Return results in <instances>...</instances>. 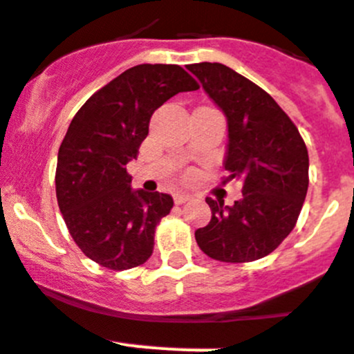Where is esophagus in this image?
Returning <instances> with one entry per match:
<instances>
[{
    "label": "esophagus",
    "mask_w": 354,
    "mask_h": 354,
    "mask_svg": "<svg viewBox=\"0 0 354 354\" xmlns=\"http://www.w3.org/2000/svg\"><path fill=\"white\" fill-rule=\"evenodd\" d=\"M190 199V196L187 194H174V203L176 205H183V203H187Z\"/></svg>",
    "instance_id": "obj_1"
}]
</instances>
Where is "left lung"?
Returning <instances> with one entry per match:
<instances>
[{
    "mask_svg": "<svg viewBox=\"0 0 354 354\" xmlns=\"http://www.w3.org/2000/svg\"><path fill=\"white\" fill-rule=\"evenodd\" d=\"M187 69L228 119L224 181L242 183V199L208 198L212 219L196 230L205 254L228 263L267 257L294 230L308 190V151L296 124L263 88L223 64Z\"/></svg>",
    "mask_w": 354,
    "mask_h": 354,
    "instance_id": "1",
    "label": "left lung"
}]
</instances>
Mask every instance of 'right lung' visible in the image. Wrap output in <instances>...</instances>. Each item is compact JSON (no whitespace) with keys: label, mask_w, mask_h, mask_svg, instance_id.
<instances>
[{"label":"right lung","mask_w":354,"mask_h":354,"mask_svg":"<svg viewBox=\"0 0 354 354\" xmlns=\"http://www.w3.org/2000/svg\"><path fill=\"white\" fill-rule=\"evenodd\" d=\"M198 88L183 67L140 64L94 92L71 121L58 149V208L82 253L101 267L126 270L151 257L173 198L131 190L126 164L139 155L153 112Z\"/></svg>","instance_id":"1"}]
</instances>
